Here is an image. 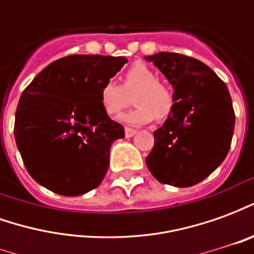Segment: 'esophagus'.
Here are the masks:
<instances>
[{"label": "esophagus", "mask_w": 254, "mask_h": 254, "mask_svg": "<svg viewBox=\"0 0 254 254\" xmlns=\"http://www.w3.org/2000/svg\"><path fill=\"white\" fill-rule=\"evenodd\" d=\"M136 133H137L136 129H132V127H125V136H127V137H133Z\"/></svg>", "instance_id": "obj_1"}]
</instances>
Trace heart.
<instances>
[{"label": "heart", "instance_id": "1", "mask_svg": "<svg viewBox=\"0 0 254 254\" xmlns=\"http://www.w3.org/2000/svg\"><path fill=\"white\" fill-rule=\"evenodd\" d=\"M134 92L136 94L134 93ZM133 95L136 107L121 116L124 124L144 125L158 117L165 120L174 107V96L167 85L158 81V76L144 63H134L122 74V85L107 80L100 87V103L107 114L118 116Z\"/></svg>", "mask_w": 254, "mask_h": 254}]
</instances>
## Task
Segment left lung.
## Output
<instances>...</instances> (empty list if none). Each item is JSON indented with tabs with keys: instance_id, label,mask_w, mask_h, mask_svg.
<instances>
[{
	"instance_id": "8db88e82",
	"label": "left lung",
	"mask_w": 254,
	"mask_h": 254,
	"mask_svg": "<svg viewBox=\"0 0 254 254\" xmlns=\"http://www.w3.org/2000/svg\"><path fill=\"white\" fill-rule=\"evenodd\" d=\"M174 88V107L154 132L145 163L162 184L193 187L216 170L229 154L235 114L226 84L196 58L178 53L145 57Z\"/></svg>"
}]
</instances>
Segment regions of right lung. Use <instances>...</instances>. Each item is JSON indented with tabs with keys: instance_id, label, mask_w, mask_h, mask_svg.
<instances>
[{
	"instance_id": "add662e5",
	"label": "right lung",
	"mask_w": 254,
	"mask_h": 254,
	"mask_svg": "<svg viewBox=\"0 0 254 254\" xmlns=\"http://www.w3.org/2000/svg\"><path fill=\"white\" fill-rule=\"evenodd\" d=\"M124 57L73 54L50 64L23 91L14 138L30 176L61 196H78L103 181L111 144L125 137L100 103V87Z\"/></svg>"
}]
</instances>
